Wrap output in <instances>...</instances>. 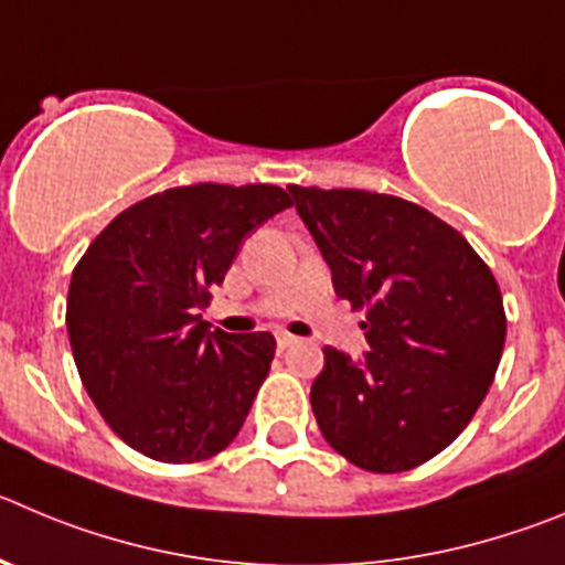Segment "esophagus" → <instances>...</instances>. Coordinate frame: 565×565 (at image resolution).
<instances>
[{
	"mask_svg": "<svg viewBox=\"0 0 565 565\" xmlns=\"http://www.w3.org/2000/svg\"><path fill=\"white\" fill-rule=\"evenodd\" d=\"M277 344H279V350H286V347L297 344V335L286 333V330H279V333H277Z\"/></svg>",
	"mask_w": 565,
	"mask_h": 565,
	"instance_id": "1",
	"label": "esophagus"
}]
</instances>
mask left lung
I'll return each instance as SVG.
<instances>
[{
	"instance_id": "left-lung-1",
	"label": "left lung",
	"mask_w": 565,
	"mask_h": 565,
	"mask_svg": "<svg viewBox=\"0 0 565 565\" xmlns=\"http://www.w3.org/2000/svg\"><path fill=\"white\" fill-rule=\"evenodd\" d=\"M341 299L364 310L353 361L324 347L310 386L319 431L347 462L401 473L437 457L482 406L507 317L488 263L454 226L406 199L291 184Z\"/></svg>"
}]
</instances>
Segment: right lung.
<instances>
[{"label":"right lung","instance_id":"add662e5","mask_svg":"<svg viewBox=\"0 0 565 565\" xmlns=\"http://www.w3.org/2000/svg\"><path fill=\"white\" fill-rule=\"evenodd\" d=\"M274 184H190L122 210L72 271L66 330L111 431L159 462H201L241 431L271 333L210 330L199 310L248 232L291 206Z\"/></svg>","mask_w":565,"mask_h":565}]
</instances>
